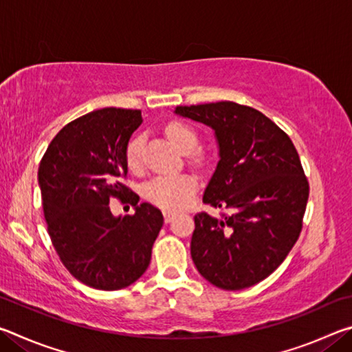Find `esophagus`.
Instances as JSON below:
<instances>
[{
  "instance_id": "obj_1",
  "label": "esophagus",
  "mask_w": 352,
  "mask_h": 352,
  "mask_svg": "<svg viewBox=\"0 0 352 352\" xmlns=\"http://www.w3.org/2000/svg\"><path fill=\"white\" fill-rule=\"evenodd\" d=\"M174 219H175V212L164 211V222H166V223H170Z\"/></svg>"
}]
</instances>
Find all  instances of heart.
<instances>
[{
	"label": "heart",
	"instance_id": "heart-1",
	"mask_svg": "<svg viewBox=\"0 0 352 352\" xmlns=\"http://www.w3.org/2000/svg\"><path fill=\"white\" fill-rule=\"evenodd\" d=\"M166 135L178 151L192 152L199 144V135L192 127L183 122H170L166 127ZM129 169L135 172L142 168V136L130 140L126 151ZM197 190V182L190 175H158L144 186L146 199L155 206L166 211H178L186 206Z\"/></svg>",
	"mask_w": 352,
	"mask_h": 352
}]
</instances>
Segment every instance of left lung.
I'll return each mask as SVG.
<instances>
[{
    "instance_id": "left-lung-1",
    "label": "left lung",
    "mask_w": 352,
    "mask_h": 352,
    "mask_svg": "<svg viewBox=\"0 0 352 352\" xmlns=\"http://www.w3.org/2000/svg\"><path fill=\"white\" fill-rule=\"evenodd\" d=\"M175 113L216 133L220 160L204 204L231 211L222 219L195 214L194 264L219 289L252 287L281 265L301 233L309 183L296 148L252 107L222 100Z\"/></svg>"
}]
</instances>
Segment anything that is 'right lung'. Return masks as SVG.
<instances>
[{"instance_id": "right-lung-1", "label": "right lung", "mask_w": 352, "mask_h": 352, "mask_svg": "<svg viewBox=\"0 0 352 352\" xmlns=\"http://www.w3.org/2000/svg\"><path fill=\"white\" fill-rule=\"evenodd\" d=\"M140 110H96L58 132L40 162L38 184L47 233L58 258L80 283L99 290L133 284L151 264L163 214L140 204L122 178L126 151L141 126ZM135 206L133 217L115 218L109 199Z\"/></svg>"}]
</instances>
